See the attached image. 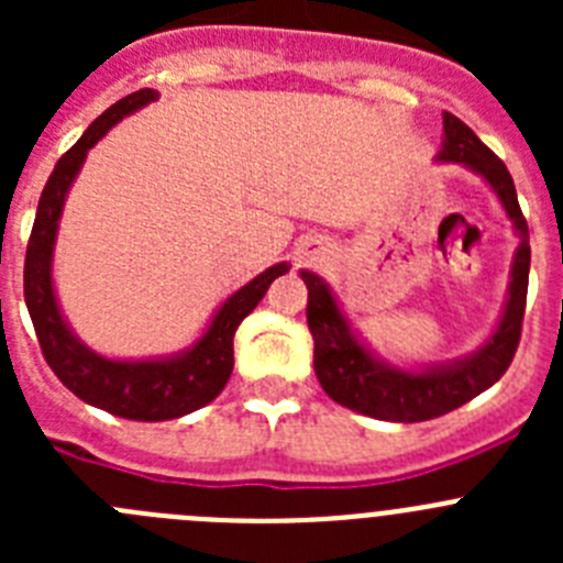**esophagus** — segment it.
<instances>
[{"mask_svg": "<svg viewBox=\"0 0 563 563\" xmlns=\"http://www.w3.org/2000/svg\"><path fill=\"white\" fill-rule=\"evenodd\" d=\"M327 253V247H324V242H318V239H310V242H305V247H301V256L305 258H318V256H324Z\"/></svg>", "mask_w": 563, "mask_h": 563, "instance_id": "esophagus-1", "label": "esophagus"}]
</instances>
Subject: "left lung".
Wrapping results in <instances>:
<instances>
[{
	"label": "left lung",
	"instance_id": "1",
	"mask_svg": "<svg viewBox=\"0 0 563 563\" xmlns=\"http://www.w3.org/2000/svg\"><path fill=\"white\" fill-rule=\"evenodd\" d=\"M440 163H460L479 174L494 188L501 208L519 233L505 312L479 350L449 363H431L422 369H400L361 341L338 307L330 285L310 271H301L307 285V327L316 341V375L321 389L335 402L357 415L389 422H422L449 415L467 400H474L507 372L521 338V318L527 305V276H530V233L519 208L514 177L505 163L467 129L456 114H442Z\"/></svg>",
	"mask_w": 563,
	"mask_h": 563
}]
</instances>
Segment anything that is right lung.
Here are the masks:
<instances>
[{
    "mask_svg": "<svg viewBox=\"0 0 563 563\" xmlns=\"http://www.w3.org/2000/svg\"><path fill=\"white\" fill-rule=\"evenodd\" d=\"M157 101L154 89H137L107 109L92 126L81 134V141L62 154L47 186L38 200L36 222L24 256V305H27L44 361L56 372L58 380L84 402L109 411L114 417L141 422L177 420L183 415L202 409L225 389L233 372V335L242 318L251 316L253 307L265 298L273 278L290 271L287 262L267 267L239 287L233 296L222 301L208 330L202 332L188 350L168 357H146V361H114L92 352L64 321L53 290V247H56L58 220H62L64 200L73 180L81 172L87 152L101 141L103 134L123 121L126 114L137 112L146 103Z\"/></svg>",
    "mask_w": 563,
    "mask_h": 563,
    "instance_id": "add662e5",
    "label": "right lung"
}]
</instances>
